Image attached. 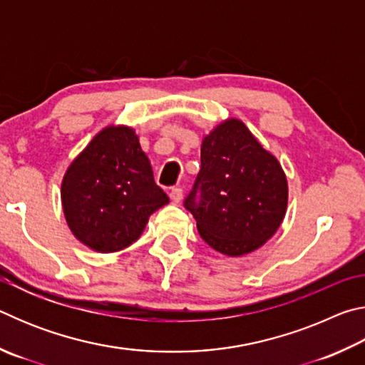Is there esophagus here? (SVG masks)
<instances>
[{
	"mask_svg": "<svg viewBox=\"0 0 365 365\" xmlns=\"http://www.w3.org/2000/svg\"><path fill=\"white\" fill-rule=\"evenodd\" d=\"M169 196H170V200L175 202H180L182 201V196H183V191H182V188L180 187H174L170 190V193H169Z\"/></svg>",
	"mask_w": 365,
	"mask_h": 365,
	"instance_id": "obj_1",
	"label": "esophagus"
}]
</instances>
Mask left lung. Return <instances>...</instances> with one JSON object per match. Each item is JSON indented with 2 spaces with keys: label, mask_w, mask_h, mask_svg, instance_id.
<instances>
[{
  "label": "left lung",
  "mask_w": 365,
  "mask_h": 365,
  "mask_svg": "<svg viewBox=\"0 0 365 365\" xmlns=\"http://www.w3.org/2000/svg\"><path fill=\"white\" fill-rule=\"evenodd\" d=\"M288 182L274 154L240 119H227L201 143V170L185 200L197 232L212 250L250 255L279 230Z\"/></svg>",
  "instance_id": "1"
}]
</instances>
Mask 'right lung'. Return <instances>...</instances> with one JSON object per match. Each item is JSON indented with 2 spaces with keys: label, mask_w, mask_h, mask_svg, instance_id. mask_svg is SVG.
Instances as JSON below:
<instances>
[{
  "label": "right lung",
  "mask_w": 365,
  "mask_h": 365,
  "mask_svg": "<svg viewBox=\"0 0 365 365\" xmlns=\"http://www.w3.org/2000/svg\"><path fill=\"white\" fill-rule=\"evenodd\" d=\"M61 201L67 225L96 252L120 251L143 233L150 215L169 202L132 127L96 133L67 168Z\"/></svg>",
  "instance_id": "right-lung-1"
}]
</instances>
